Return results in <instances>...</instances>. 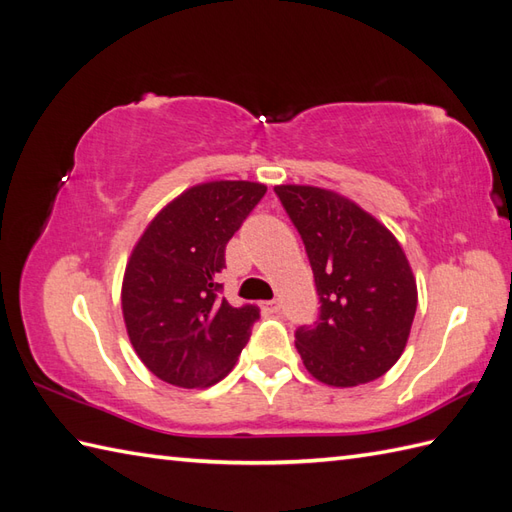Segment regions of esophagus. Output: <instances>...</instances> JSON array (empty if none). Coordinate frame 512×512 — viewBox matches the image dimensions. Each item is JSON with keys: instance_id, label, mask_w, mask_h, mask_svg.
I'll return each instance as SVG.
<instances>
[{"instance_id": "esophagus-1", "label": "esophagus", "mask_w": 512, "mask_h": 512, "mask_svg": "<svg viewBox=\"0 0 512 512\" xmlns=\"http://www.w3.org/2000/svg\"><path fill=\"white\" fill-rule=\"evenodd\" d=\"M262 308H264V312H266V314H277L281 306H279V301H277V299H273V301H264V306H262Z\"/></svg>"}]
</instances>
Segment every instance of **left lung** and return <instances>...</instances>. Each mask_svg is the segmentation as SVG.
<instances>
[{
	"label": "left lung",
	"instance_id": "1",
	"mask_svg": "<svg viewBox=\"0 0 512 512\" xmlns=\"http://www.w3.org/2000/svg\"><path fill=\"white\" fill-rule=\"evenodd\" d=\"M277 198L299 231L319 292V317L295 345L308 372L332 387L383 376L405 350L418 290L398 239L343 195L279 184Z\"/></svg>",
	"mask_w": 512,
	"mask_h": 512
}]
</instances>
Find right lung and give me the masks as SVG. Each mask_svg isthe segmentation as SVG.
<instances>
[{"mask_svg":"<svg viewBox=\"0 0 512 512\" xmlns=\"http://www.w3.org/2000/svg\"><path fill=\"white\" fill-rule=\"evenodd\" d=\"M266 187L217 180L191 187L145 228L123 279L129 341L151 374L169 385L211 387L231 372L259 319L220 292L224 250Z\"/></svg>","mask_w":512,"mask_h":512,"instance_id":"obj_1","label":"right lung"}]
</instances>
